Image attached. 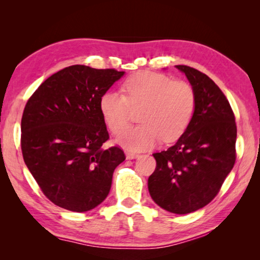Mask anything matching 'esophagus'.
I'll list each match as a JSON object with an SVG mask.
<instances>
[{
  "mask_svg": "<svg viewBox=\"0 0 260 260\" xmlns=\"http://www.w3.org/2000/svg\"><path fill=\"white\" fill-rule=\"evenodd\" d=\"M126 158L127 159H135V158H138L140 155L139 153L136 152H133V151H126Z\"/></svg>",
  "mask_w": 260,
  "mask_h": 260,
  "instance_id": "obj_1",
  "label": "esophagus"
}]
</instances>
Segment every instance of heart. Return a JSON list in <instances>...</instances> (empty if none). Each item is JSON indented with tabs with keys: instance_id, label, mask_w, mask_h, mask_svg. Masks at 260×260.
Returning <instances> with one entry per match:
<instances>
[{
	"instance_id": "heart-1",
	"label": "heart",
	"mask_w": 260,
	"mask_h": 260,
	"mask_svg": "<svg viewBox=\"0 0 260 260\" xmlns=\"http://www.w3.org/2000/svg\"><path fill=\"white\" fill-rule=\"evenodd\" d=\"M126 96L107 91L100 100V111L112 133L128 123L130 106L146 103L140 115L143 124L129 127L117 135L116 142L128 150L152 148L162 139L173 142L181 136L195 111V93L184 81H173L165 74L142 71L124 83Z\"/></svg>"
}]
</instances>
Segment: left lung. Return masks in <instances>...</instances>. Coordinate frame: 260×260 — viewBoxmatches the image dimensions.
<instances>
[{
    "label": "left lung",
    "mask_w": 260,
    "mask_h": 260,
    "mask_svg": "<svg viewBox=\"0 0 260 260\" xmlns=\"http://www.w3.org/2000/svg\"><path fill=\"white\" fill-rule=\"evenodd\" d=\"M177 69L195 93V111L177 143L152 155L157 166L148 189L161 209L187 214L209 204L231 173L236 158V124L230 102L212 79L187 65Z\"/></svg>",
    "instance_id": "8db88e82"
}]
</instances>
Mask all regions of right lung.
Wrapping results in <instances>:
<instances>
[{
	"label": "right lung",
	"instance_id": "add662e5",
	"mask_svg": "<svg viewBox=\"0 0 260 260\" xmlns=\"http://www.w3.org/2000/svg\"><path fill=\"white\" fill-rule=\"evenodd\" d=\"M125 72L72 65L42 82L21 118L24 161L43 193L59 208L86 212L107 199L125 160L109 139L100 100Z\"/></svg>",
	"mask_w": 260,
	"mask_h": 260
}]
</instances>
